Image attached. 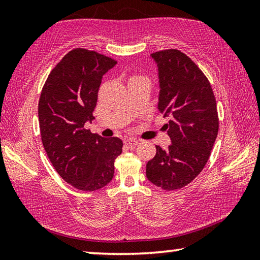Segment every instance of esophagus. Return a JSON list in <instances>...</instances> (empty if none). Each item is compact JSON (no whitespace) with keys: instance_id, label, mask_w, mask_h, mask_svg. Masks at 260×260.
Returning a JSON list of instances; mask_svg holds the SVG:
<instances>
[{"instance_id":"obj_1","label":"esophagus","mask_w":260,"mask_h":260,"mask_svg":"<svg viewBox=\"0 0 260 260\" xmlns=\"http://www.w3.org/2000/svg\"><path fill=\"white\" fill-rule=\"evenodd\" d=\"M125 143H126L128 147L134 148L135 146H138V144H139V141L136 140V139H133V138H128V139L125 140Z\"/></svg>"}]
</instances>
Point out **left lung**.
<instances>
[{"label":"left lung","mask_w":260,"mask_h":260,"mask_svg":"<svg viewBox=\"0 0 260 260\" xmlns=\"http://www.w3.org/2000/svg\"><path fill=\"white\" fill-rule=\"evenodd\" d=\"M158 70V111L165 124L171 146L147 162L149 181L164 190L190 183L209 160L217 139V103L208 78L187 55L166 49L150 55Z\"/></svg>","instance_id":"8db88e82"}]
</instances>
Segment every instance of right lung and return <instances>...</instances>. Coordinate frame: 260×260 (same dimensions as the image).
I'll use <instances>...</instances> for the list:
<instances>
[{"label":"right lung","mask_w":260,"mask_h":260,"mask_svg":"<svg viewBox=\"0 0 260 260\" xmlns=\"http://www.w3.org/2000/svg\"><path fill=\"white\" fill-rule=\"evenodd\" d=\"M116 64L110 57L77 48L56 65L41 91L39 124L47 156L57 173L80 190L107 186L122 151L119 138L104 139L85 128L94 119L102 78Z\"/></svg>","instance_id":"1"}]
</instances>
